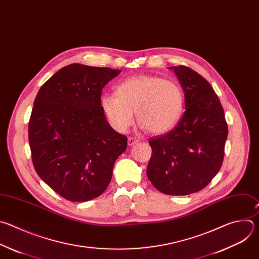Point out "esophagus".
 Masks as SVG:
<instances>
[{
  "mask_svg": "<svg viewBox=\"0 0 259 259\" xmlns=\"http://www.w3.org/2000/svg\"><path fill=\"white\" fill-rule=\"evenodd\" d=\"M139 142V140L137 139V138H133V137H131V138H128L127 139V145L128 146H134L135 144H137Z\"/></svg>",
  "mask_w": 259,
  "mask_h": 259,
  "instance_id": "34e87169",
  "label": "esophagus"
}]
</instances>
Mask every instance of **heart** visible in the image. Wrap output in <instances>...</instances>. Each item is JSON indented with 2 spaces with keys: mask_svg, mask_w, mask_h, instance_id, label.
I'll use <instances>...</instances> for the list:
<instances>
[{
  "mask_svg": "<svg viewBox=\"0 0 259 259\" xmlns=\"http://www.w3.org/2000/svg\"><path fill=\"white\" fill-rule=\"evenodd\" d=\"M184 94L172 80L154 75H139L124 79L116 95L105 94L101 107L111 126L124 133L133 124L135 113L143 128L164 134L179 121L184 110Z\"/></svg>",
  "mask_w": 259,
  "mask_h": 259,
  "instance_id": "obj_1",
  "label": "heart"
}]
</instances>
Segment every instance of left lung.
<instances>
[{
	"instance_id": "left-lung-1",
	"label": "left lung",
	"mask_w": 259,
	"mask_h": 259,
	"mask_svg": "<svg viewBox=\"0 0 259 259\" xmlns=\"http://www.w3.org/2000/svg\"><path fill=\"white\" fill-rule=\"evenodd\" d=\"M167 68L182 85L186 111L171 132L150 139L147 177L161 193L183 196L205 188L221 169L228 124L207 80L187 66Z\"/></svg>"
}]
</instances>
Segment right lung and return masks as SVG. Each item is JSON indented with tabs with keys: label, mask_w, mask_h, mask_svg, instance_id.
Wrapping results in <instances>:
<instances>
[{
	"label": "right lung",
	"mask_w": 259,
	"mask_h": 259,
	"mask_svg": "<svg viewBox=\"0 0 259 259\" xmlns=\"http://www.w3.org/2000/svg\"><path fill=\"white\" fill-rule=\"evenodd\" d=\"M121 70L73 63L39 89L28 123L38 177L63 198L84 202L108 187L127 139L108 123L102 90Z\"/></svg>",
	"instance_id": "obj_1"
}]
</instances>
